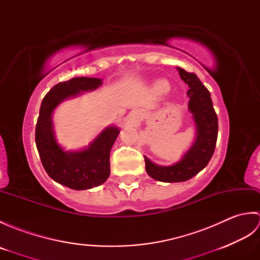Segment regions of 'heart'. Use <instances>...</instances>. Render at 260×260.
<instances>
[{
    "label": "heart",
    "instance_id": "b5f03b06",
    "mask_svg": "<svg viewBox=\"0 0 260 260\" xmlns=\"http://www.w3.org/2000/svg\"><path fill=\"white\" fill-rule=\"evenodd\" d=\"M155 88H156V90L159 91V92H165V91L169 89V84H168L167 81L161 80V81L157 82Z\"/></svg>",
    "mask_w": 260,
    "mask_h": 260
}]
</instances>
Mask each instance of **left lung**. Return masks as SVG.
Here are the masks:
<instances>
[{
  "instance_id": "obj_1",
  "label": "left lung",
  "mask_w": 260,
  "mask_h": 260,
  "mask_svg": "<svg viewBox=\"0 0 260 260\" xmlns=\"http://www.w3.org/2000/svg\"><path fill=\"white\" fill-rule=\"evenodd\" d=\"M181 79L189 86V109L197 125V140L180 162L172 167H159L146 156L145 169L151 178L162 182H183L197 175L212 157L218 137V117L211 95L196 74L178 68Z\"/></svg>"
}]
</instances>
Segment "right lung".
Segmentation results:
<instances>
[{
	"label": "right lung",
	"instance_id": "add662e5",
	"mask_svg": "<svg viewBox=\"0 0 260 260\" xmlns=\"http://www.w3.org/2000/svg\"><path fill=\"white\" fill-rule=\"evenodd\" d=\"M103 84L102 79L78 77L53 86L43 98L36 125V144L46 172L58 183L74 190L98 186L110 174L109 154L119 129L107 127L90 146L84 151L66 152L53 135L51 114L66 98L81 91L93 90Z\"/></svg>",
	"mask_w": 260,
	"mask_h": 260
}]
</instances>
